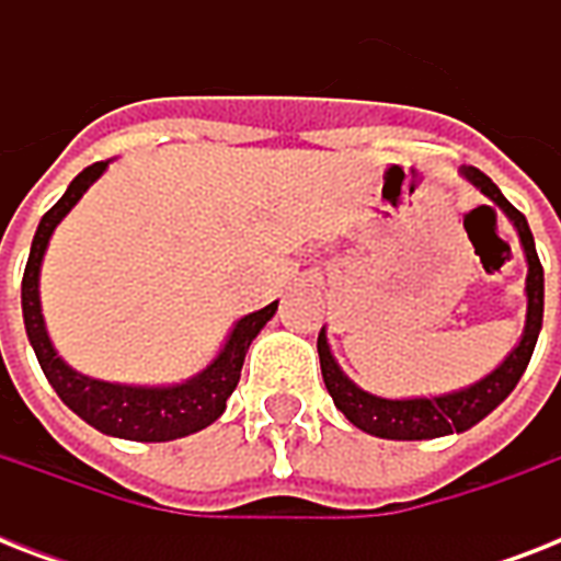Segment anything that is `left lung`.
Returning a JSON list of instances; mask_svg holds the SVG:
<instances>
[{
	"mask_svg": "<svg viewBox=\"0 0 561 561\" xmlns=\"http://www.w3.org/2000/svg\"><path fill=\"white\" fill-rule=\"evenodd\" d=\"M462 174L486 197H492L510 215L515 229H518L524 253H527V264H530V273H527V325H524V337L495 373H489L483 381L471 383L466 390L434 396V399L392 401L369 396L360 387H355L341 373V367L334 364L329 343H325V334L320 332L317 352H320V369H323L325 390H329L337 410H343V416L350 419L352 425L373 436H381V439H434V436L469 431L471 425H478L480 419L489 416L515 390V383L522 381L524 369L530 364L536 341H539L541 314H545V271H541L539 253H536L530 224H527L522 211L515 209L513 203L506 201L501 188L483 171L469 165V169H462Z\"/></svg>",
	"mask_w": 561,
	"mask_h": 561,
	"instance_id": "8db88e82",
	"label": "left lung"
}]
</instances>
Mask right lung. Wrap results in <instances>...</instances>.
Returning a JSON list of instances; mask_svg holds the SVG:
<instances>
[{
    "mask_svg": "<svg viewBox=\"0 0 561 561\" xmlns=\"http://www.w3.org/2000/svg\"><path fill=\"white\" fill-rule=\"evenodd\" d=\"M107 162H92L90 169H83L78 178L69 183L66 194L43 215L34 241H31L28 264L22 273V317H25V332L34 346L39 367L46 373L48 383L64 399L69 410H75L83 422H90L95 431L118 439H134V443H169L180 439L194 431H203L227 410V399L238 387L244 355L250 343L262 325L276 314V302H271L262 311L247 314L238 320L227 346L211 360L201 375H194L188 381L174 383V387H127V383L95 381L87 375L75 373L57 358L51 350L43 314H39V262L46 253L48 238L55 227L64 220V215L81 201V194L104 174Z\"/></svg>",
    "mask_w": 561,
    "mask_h": 561,
    "instance_id": "add662e5",
    "label": "right lung"
}]
</instances>
